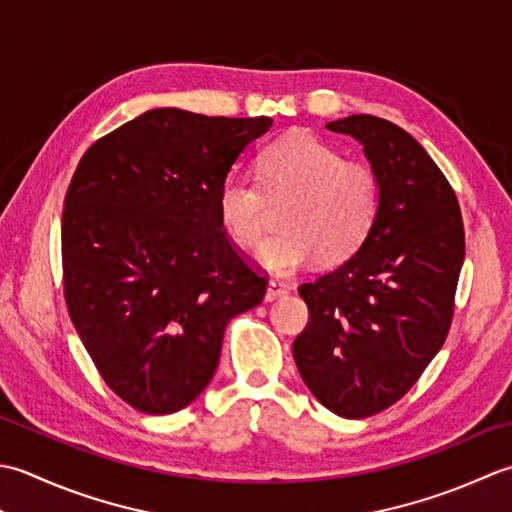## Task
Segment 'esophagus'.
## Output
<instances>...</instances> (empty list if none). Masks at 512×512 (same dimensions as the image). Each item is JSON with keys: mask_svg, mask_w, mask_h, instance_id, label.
<instances>
[{"mask_svg": "<svg viewBox=\"0 0 512 512\" xmlns=\"http://www.w3.org/2000/svg\"><path fill=\"white\" fill-rule=\"evenodd\" d=\"M287 285L283 283V280H269L267 283V294H265V298L267 300H276V298H283V296H287Z\"/></svg>", "mask_w": 512, "mask_h": 512, "instance_id": "1", "label": "esophagus"}]
</instances>
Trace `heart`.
Segmentation results:
<instances>
[{"mask_svg": "<svg viewBox=\"0 0 512 512\" xmlns=\"http://www.w3.org/2000/svg\"><path fill=\"white\" fill-rule=\"evenodd\" d=\"M258 180L229 174L218 185L216 212L236 245L254 247L267 227V199L289 203L280 212V232L258 252L271 274H294L318 254L325 265L356 254L378 221L382 190L378 176L316 134L294 132L260 152ZM266 192L263 193L262 190Z\"/></svg>", "mask_w": 512, "mask_h": 512, "instance_id": "1", "label": "heart"}]
</instances>
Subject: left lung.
Here are the masks:
<instances>
[{"label":"left lung","mask_w":512,"mask_h":512,"mask_svg":"<svg viewBox=\"0 0 512 512\" xmlns=\"http://www.w3.org/2000/svg\"><path fill=\"white\" fill-rule=\"evenodd\" d=\"M327 128L364 145L382 207L356 254L298 287L309 322L294 360L322 406L360 420L398 402L442 349L464 223L451 183L409 132L371 114Z\"/></svg>","instance_id":"8db88e82"}]
</instances>
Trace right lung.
Instances as JSON below:
<instances>
[{"mask_svg":"<svg viewBox=\"0 0 512 512\" xmlns=\"http://www.w3.org/2000/svg\"><path fill=\"white\" fill-rule=\"evenodd\" d=\"M271 123L156 108L81 156L61 216L64 296L103 382L132 409L194 402L227 322L265 298L267 276L227 236L216 192Z\"/></svg>","mask_w":512,"mask_h":512,"instance_id":"add662e5","label":"right lung"}]
</instances>
